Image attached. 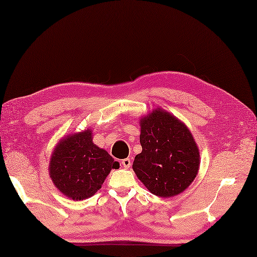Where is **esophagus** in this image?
<instances>
[{
    "label": "esophagus",
    "mask_w": 257,
    "mask_h": 257,
    "mask_svg": "<svg viewBox=\"0 0 257 257\" xmlns=\"http://www.w3.org/2000/svg\"><path fill=\"white\" fill-rule=\"evenodd\" d=\"M121 163H122V166H123L124 169H129L130 166H132V160H130L129 158H125V159H123L121 161Z\"/></svg>",
    "instance_id": "1"
}]
</instances>
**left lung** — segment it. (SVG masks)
I'll return each instance as SVG.
<instances>
[{
  "instance_id": "8db88e82",
  "label": "left lung",
  "mask_w": 257,
  "mask_h": 257,
  "mask_svg": "<svg viewBox=\"0 0 257 257\" xmlns=\"http://www.w3.org/2000/svg\"><path fill=\"white\" fill-rule=\"evenodd\" d=\"M143 151L135 157L136 176L152 194L171 198L193 182L200 154L187 125L160 108L140 120Z\"/></svg>"
}]
</instances>
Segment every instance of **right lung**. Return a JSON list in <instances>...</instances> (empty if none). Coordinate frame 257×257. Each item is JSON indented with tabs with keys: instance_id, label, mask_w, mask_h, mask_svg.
Segmentation results:
<instances>
[{
	"instance_id": "obj_1",
	"label": "right lung",
	"mask_w": 257,
	"mask_h": 257,
	"mask_svg": "<svg viewBox=\"0 0 257 257\" xmlns=\"http://www.w3.org/2000/svg\"><path fill=\"white\" fill-rule=\"evenodd\" d=\"M118 168L119 162L92 143L87 129L59 141L50 161V176L64 195L80 201L94 195L111 169Z\"/></svg>"
}]
</instances>
